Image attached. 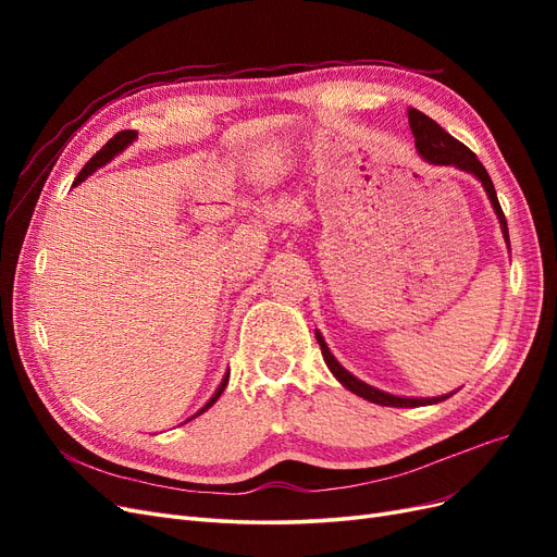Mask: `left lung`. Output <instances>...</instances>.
Here are the masks:
<instances>
[{"label":"left lung","mask_w":557,"mask_h":557,"mask_svg":"<svg viewBox=\"0 0 557 557\" xmlns=\"http://www.w3.org/2000/svg\"><path fill=\"white\" fill-rule=\"evenodd\" d=\"M409 125H411V132H413V137H416L418 153L423 156L428 162H432V164H453V166H458V170H462V172L474 174L481 181L483 190L487 193V197H491V205H493V209H495V213L499 218L502 234H504V239H507V246H509L507 218H504V211L499 207L495 185H493L491 176H487L485 166L479 162V158L471 153V150L462 141L450 137V134L442 125H436L430 115L420 113L418 109H409ZM315 339L320 344V350H323L325 364L330 367V372L336 376V381H339L342 385H346L350 393H356L358 397H362L367 401L381 404V407H428V404H436V401H444L446 397H450V395L425 397V399L423 397H397V395H391V393L376 391V387L367 385L364 381H360V379L352 376L350 372H346V369L334 360V356L330 352L323 336H320V332H315Z\"/></svg>","instance_id":"8db88e82"}]
</instances>
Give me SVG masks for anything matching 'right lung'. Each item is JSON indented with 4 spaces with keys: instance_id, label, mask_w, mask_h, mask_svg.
Instances as JSON below:
<instances>
[{
    "instance_id": "right-lung-1",
    "label": "right lung",
    "mask_w": 557,
    "mask_h": 557,
    "mask_svg": "<svg viewBox=\"0 0 557 557\" xmlns=\"http://www.w3.org/2000/svg\"><path fill=\"white\" fill-rule=\"evenodd\" d=\"M134 139H137V132L134 129H125V132H117L113 139H109L107 144H104V148L102 150H97V153L90 158V162L83 166V170L78 172V176H76V181H74V185H78L81 181H86L92 172H97V166H102V164H107L109 160H113L117 153H121V150H125ZM227 381H230V372L225 374V379L221 381V385H218V391L213 393V397L205 404V407H201V411H197L195 416H199V413H205L209 407H213L215 404V399L223 395V391H225V385H227ZM193 416V418H195ZM193 418H188V420H193Z\"/></svg>"
}]
</instances>
